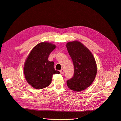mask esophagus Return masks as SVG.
Listing matches in <instances>:
<instances>
[{
  "label": "esophagus",
  "mask_w": 121,
  "mask_h": 121,
  "mask_svg": "<svg viewBox=\"0 0 121 121\" xmlns=\"http://www.w3.org/2000/svg\"><path fill=\"white\" fill-rule=\"evenodd\" d=\"M60 73L61 74H64V72H65V70L64 69H61L60 71Z\"/></svg>",
  "instance_id": "1"
}]
</instances>
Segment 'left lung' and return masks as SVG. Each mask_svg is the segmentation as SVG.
Instances as JSON below:
<instances>
[{"instance_id": "obj_1", "label": "left lung", "mask_w": 121, "mask_h": 121, "mask_svg": "<svg viewBox=\"0 0 121 121\" xmlns=\"http://www.w3.org/2000/svg\"><path fill=\"white\" fill-rule=\"evenodd\" d=\"M66 46L74 67V76L67 80V86L80 92L87 88L94 80L97 73L96 61L90 51L81 42H69Z\"/></svg>"}]
</instances>
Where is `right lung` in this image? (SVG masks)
<instances>
[{"label": "right lung", "mask_w": 121, "mask_h": 121, "mask_svg": "<svg viewBox=\"0 0 121 121\" xmlns=\"http://www.w3.org/2000/svg\"><path fill=\"white\" fill-rule=\"evenodd\" d=\"M52 43L43 42L36 45L29 53L25 61L24 72L26 80L33 88L41 89L48 86L54 74V62L48 60L50 53L56 48Z\"/></svg>", "instance_id": "obj_1"}]
</instances>
